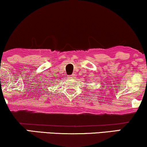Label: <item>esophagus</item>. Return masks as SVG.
I'll use <instances>...</instances> for the list:
<instances>
[{"instance_id": "obj_1", "label": "esophagus", "mask_w": 147, "mask_h": 147, "mask_svg": "<svg viewBox=\"0 0 147 147\" xmlns=\"http://www.w3.org/2000/svg\"><path fill=\"white\" fill-rule=\"evenodd\" d=\"M76 77V75H75V74H73V75H70V78H71V79H75Z\"/></svg>"}]
</instances>
